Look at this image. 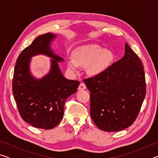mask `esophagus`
Listing matches in <instances>:
<instances>
[{"label":"esophagus","instance_id":"34e87169","mask_svg":"<svg viewBox=\"0 0 158 158\" xmlns=\"http://www.w3.org/2000/svg\"><path fill=\"white\" fill-rule=\"evenodd\" d=\"M85 88H86V86H85V85L84 84V83H81V84H79V87H78V90H85Z\"/></svg>","mask_w":158,"mask_h":158}]
</instances>
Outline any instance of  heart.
Returning <instances> with one entry per match:
<instances>
[{
  "instance_id": "heart-1",
  "label": "heart",
  "mask_w": 158,
  "mask_h": 158,
  "mask_svg": "<svg viewBox=\"0 0 158 158\" xmlns=\"http://www.w3.org/2000/svg\"><path fill=\"white\" fill-rule=\"evenodd\" d=\"M113 58V53L109 50L102 49L96 44H89L74 51L73 60H68V66L72 71H76L77 65L85 68L89 75L93 77L105 71Z\"/></svg>"
}]
</instances>
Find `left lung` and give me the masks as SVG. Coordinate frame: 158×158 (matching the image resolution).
Segmentation results:
<instances>
[{
  "label": "left lung",
  "mask_w": 158,
  "mask_h": 158,
  "mask_svg": "<svg viewBox=\"0 0 158 158\" xmlns=\"http://www.w3.org/2000/svg\"><path fill=\"white\" fill-rule=\"evenodd\" d=\"M125 52L100 74L83 80L90 92V116L99 129L106 132L132 125L146 96L143 64L127 42Z\"/></svg>",
  "instance_id": "obj_1"
}]
</instances>
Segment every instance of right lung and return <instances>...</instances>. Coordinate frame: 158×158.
Segmentation results:
<instances>
[{
    "label": "right lung",
    "mask_w": 158,
    "mask_h": 158,
    "mask_svg": "<svg viewBox=\"0 0 158 158\" xmlns=\"http://www.w3.org/2000/svg\"><path fill=\"white\" fill-rule=\"evenodd\" d=\"M56 36L50 33L37 37L19 56L12 79V93L22 119L33 127L50 130L59 123L64 114L67 99L77 91L80 82L68 80L58 68L57 61L63 58L55 55L49 43ZM42 53L54 59L49 74L40 80L29 72L30 58Z\"/></svg>",
    "instance_id": "1"
}]
</instances>
